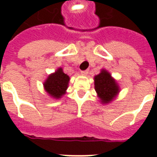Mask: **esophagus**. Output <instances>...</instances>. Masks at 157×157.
<instances>
[{"instance_id": "34e87169", "label": "esophagus", "mask_w": 157, "mask_h": 157, "mask_svg": "<svg viewBox=\"0 0 157 157\" xmlns=\"http://www.w3.org/2000/svg\"><path fill=\"white\" fill-rule=\"evenodd\" d=\"M81 73H82V75H88V71H87V70H86V71H81Z\"/></svg>"}]
</instances>
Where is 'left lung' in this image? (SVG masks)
<instances>
[{
    "label": "left lung",
    "mask_w": 157,
    "mask_h": 157,
    "mask_svg": "<svg viewBox=\"0 0 157 157\" xmlns=\"http://www.w3.org/2000/svg\"><path fill=\"white\" fill-rule=\"evenodd\" d=\"M93 80L95 91L102 104L110 103L120 92L117 81L106 69H102L98 75L94 76Z\"/></svg>",
    "instance_id": "obj_1"
}]
</instances>
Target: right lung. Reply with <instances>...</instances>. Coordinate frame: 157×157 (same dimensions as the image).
Here are the masks:
<instances>
[{"mask_svg":"<svg viewBox=\"0 0 157 157\" xmlns=\"http://www.w3.org/2000/svg\"><path fill=\"white\" fill-rule=\"evenodd\" d=\"M69 82L70 76L65 74L61 67H59L54 73L48 75L43 85L45 92L50 98L59 99L66 93Z\"/></svg>","mask_w":157,"mask_h":157,"instance_id":"right-lung-1","label":"right lung"}]
</instances>
